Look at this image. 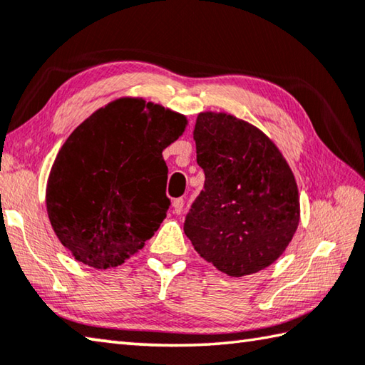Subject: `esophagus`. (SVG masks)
Listing matches in <instances>:
<instances>
[{"label": "esophagus", "mask_w": 365, "mask_h": 365, "mask_svg": "<svg viewBox=\"0 0 365 365\" xmlns=\"http://www.w3.org/2000/svg\"><path fill=\"white\" fill-rule=\"evenodd\" d=\"M183 205H185V199H183V197L174 199L173 207H174V213H175V215H180L182 210H183Z\"/></svg>", "instance_id": "esophagus-1"}]
</instances>
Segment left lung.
Instances as JSON below:
<instances>
[{
    "label": "left lung",
    "mask_w": 365,
    "mask_h": 365,
    "mask_svg": "<svg viewBox=\"0 0 365 365\" xmlns=\"http://www.w3.org/2000/svg\"><path fill=\"white\" fill-rule=\"evenodd\" d=\"M192 138L205 182L185 218V234L201 258L230 277L269 267L301 218L287 160L258 128L227 113H199Z\"/></svg>",
    "instance_id": "obj_1"
}]
</instances>
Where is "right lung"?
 <instances>
[{"label":"right lung","instance_id":"right-lung-1","mask_svg":"<svg viewBox=\"0 0 365 365\" xmlns=\"http://www.w3.org/2000/svg\"><path fill=\"white\" fill-rule=\"evenodd\" d=\"M185 126L180 113L121 98L66 139L50 170L46 202L56 237L77 261L117 267L158 231L170 205L163 150Z\"/></svg>","mask_w":365,"mask_h":365}]
</instances>
